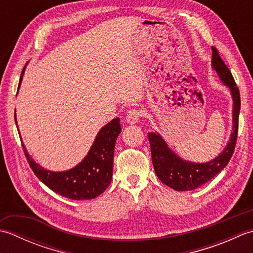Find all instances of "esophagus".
Returning a JSON list of instances; mask_svg holds the SVG:
<instances>
[{"label": "esophagus", "instance_id": "1", "mask_svg": "<svg viewBox=\"0 0 253 253\" xmlns=\"http://www.w3.org/2000/svg\"><path fill=\"white\" fill-rule=\"evenodd\" d=\"M142 116V111L139 109H130L127 112L126 121L128 124H136Z\"/></svg>", "mask_w": 253, "mask_h": 253}]
</instances>
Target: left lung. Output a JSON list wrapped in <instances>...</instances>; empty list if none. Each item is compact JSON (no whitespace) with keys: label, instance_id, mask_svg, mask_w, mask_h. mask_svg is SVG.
<instances>
[{"label":"left lung","instance_id":"8db88e82","mask_svg":"<svg viewBox=\"0 0 253 253\" xmlns=\"http://www.w3.org/2000/svg\"><path fill=\"white\" fill-rule=\"evenodd\" d=\"M212 67L215 69L222 82L232 91L233 107V133L224 151L208 163H190L181 160L173 153L159 133L149 132V142L151 147L152 163L155 174L163 184L177 191H188L211 180L229 162L235 151L238 135V121L240 111V93L232 73L219 56L216 47L212 46Z\"/></svg>","mask_w":253,"mask_h":253}]
</instances>
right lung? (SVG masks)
<instances>
[{"instance_id": "add662e5", "label": "right lung", "mask_w": 253, "mask_h": 253, "mask_svg": "<svg viewBox=\"0 0 253 253\" xmlns=\"http://www.w3.org/2000/svg\"><path fill=\"white\" fill-rule=\"evenodd\" d=\"M24 71L25 67L19 84ZM121 130L120 118H114L100 130L87 157L74 169L62 173L42 169L29 157L24 144L23 149L32 171L51 190L72 200H90L104 192L111 184L115 142Z\"/></svg>"}]
</instances>
